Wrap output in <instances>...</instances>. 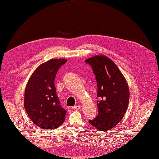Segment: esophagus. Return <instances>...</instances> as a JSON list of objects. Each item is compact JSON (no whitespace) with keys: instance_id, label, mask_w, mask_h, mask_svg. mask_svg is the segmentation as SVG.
<instances>
[{"instance_id":"esophagus-1","label":"esophagus","mask_w":159,"mask_h":159,"mask_svg":"<svg viewBox=\"0 0 159 159\" xmlns=\"http://www.w3.org/2000/svg\"><path fill=\"white\" fill-rule=\"evenodd\" d=\"M80 108H81V107L80 105H75V106L73 107V110H79V109H80Z\"/></svg>"}]
</instances>
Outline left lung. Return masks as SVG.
Returning <instances> with one entry per match:
<instances>
[{"label": "left lung", "instance_id": "8db88e82", "mask_svg": "<svg viewBox=\"0 0 159 159\" xmlns=\"http://www.w3.org/2000/svg\"><path fill=\"white\" fill-rule=\"evenodd\" d=\"M92 67L98 84V115L89 123L101 131L114 128L123 118L129 101L127 82L119 68L104 55L86 60Z\"/></svg>", "mask_w": 159, "mask_h": 159}]
</instances>
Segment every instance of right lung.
Listing matches in <instances>:
<instances>
[{
	"instance_id": "right-lung-1",
	"label": "right lung",
	"mask_w": 159,
	"mask_h": 159,
	"mask_svg": "<svg viewBox=\"0 0 159 159\" xmlns=\"http://www.w3.org/2000/svg\"><path fill=\"white\" fill-rule=\"evenodd\" d=\"M66 59H52L41 64L31 75L25 88L24 107L32 121L42 129L58 128L67 111L56 93L54 79Z\"/></svg>"
}]
</instances>
